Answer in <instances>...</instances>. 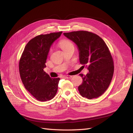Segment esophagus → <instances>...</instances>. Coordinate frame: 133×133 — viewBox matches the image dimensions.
<instances>
[{
    "mask_svg": "<svg viewBox=\"0 0 133 133\" xmlns=\"http://www.w3.org/2000/svg\"><path fill=\"white\" fill-rule=\"evenodd\" d=\"M64 78H72V76H71V75H65V76H64Z\"/></svg>",
    "mask_w": 133,
    "mask_h": 133,
    "instance_id": "34e87169",
    "label": "esophagus"
}]
</instances>
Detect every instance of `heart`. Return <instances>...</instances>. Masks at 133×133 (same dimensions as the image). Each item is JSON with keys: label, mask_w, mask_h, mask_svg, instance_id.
<instances>
[{"label": "heart", "mask_w": 133, "mask_h": 133, "mask_svg": "<svg viewBox=\"0 0 133 133\" xmlns=\"http://www.w3.org/2000/svg\"><path fill=\"white\" fill-rule=\"evenodd\" d=\"M59 46L62 48V50H63L66 48L68 47L69 46H72V43L70 42V41H69L68 40H66V39H63V40H61L59 43Z\"/></svg>", "instance_id": "heart-1"}]
</instances>
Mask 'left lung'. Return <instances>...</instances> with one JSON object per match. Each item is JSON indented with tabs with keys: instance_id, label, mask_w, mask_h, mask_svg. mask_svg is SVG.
I'll use <instances>...</instances> for the list:
<instances>
[{
	"instance_id": "8db88e82",
	"label": "left lung",
	"mask_w": 133,
	"mask_h": 133,
	"mask_svg": "<svg viewBox=\"0 0 133 133\" xmlns=\"http://www.w3.org/2000/svg\"><path fill=\"white\" fill-rule=\"evenodd\" d=\"M63 35L77 46L81 64L88 65L86 75L78 90L83 97L98 98L108 88L114 73V63L108 47L95 34L86 31L65 32Z\"/></svg>"
}]
</instances>
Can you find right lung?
<instances>
[{"label": "right lung", "mask_w": 133, "mask_h": 133, "mask_svg": "<svg viewBox=\"0 0 133 133\" xmlns=\"http://www.w3.org/2000/svg\"><path fill=\"white\" fill-rule=\"evenodd\" d=\"M62 32L40 35L31 39L19 61V73L28 91L39 101L51 100L56 94L59 78H52L43 69L50 47Z\"/></svg>", "instance_id": "add662e5"}]
</instances>
